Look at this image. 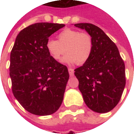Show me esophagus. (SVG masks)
Here are the masks:
<instances>
[{
	"label": "esophagus",
	"instance_id": "esophagus-1",
	"mask_svg": "<svg viewBox=\"0 0 134 134\" xmlns=\"http://www.w3.org/2000/svg\"><path fill=\"white\" fill-rule=\"evenodd\" d=\"M68 72H69V74H70V76H73V75H74V70L73 69L69 68L68 69Z\"/></svg>",
	"mask_w": 134,
	"mask_h": 134
}]
</instances>
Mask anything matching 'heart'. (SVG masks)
Masks as SVG:
<instances>
[{
	"instance_id": "1",
	"label": "heart",
	"mask_w": 134,
	"mask_h": 134,
	"mask_svg": "<svg viewBox=\"0 0 134 134\" xmlns=\"http://www.w3.org/2000/svg\"><path fill=\"white\" fill-rule=\"evenodd\" d=\"M58 40L49 39L46 49L52 57L59 60L66 51L62 62L67 64H84L90 59L93 49V38L88 34L66 29L57 36Z\"/></svg>"
}]
</instances>
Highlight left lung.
Listing matches in <instances>:
<instances>
[{
	"mask_svg": "<svg viewBox=\"0 0 134 134\" xmlns=\"http://www.w3.org/2000/svg\"><path fill=\"white\" fill-rule=\"evenodd\" d=\"M75 26L85 29L93 41L90 59L75 70L79 90L90 109L109 112L118 103L126 85L124 61L116 45L101 29L87 23Z\"/></svg>",
	"mask_w": 134,
	"mask_h": 134,
	"instance_id": "8db88e82",
	"label": "left lung"
}]
</instances>
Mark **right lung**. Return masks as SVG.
<instances>
[{"mask_svg":"<svg viewBox=\"0 0 134 134\" xmlns=\"http://www.w3.org/2000/svg\"><path fill=\"white\" fill-rule=\"evenodd\" d=\"M65 26L36 23L16 36L10 58L13 96L28 112L37 115L55 113L61 105L69 72L49 54V37Z\"/></svg>","mask_w":134,"mask_h":134,"instance_id":"obj_1","label":"right lung"}]
</instances>
